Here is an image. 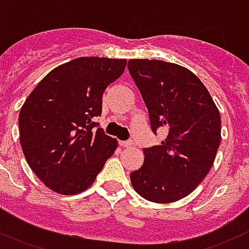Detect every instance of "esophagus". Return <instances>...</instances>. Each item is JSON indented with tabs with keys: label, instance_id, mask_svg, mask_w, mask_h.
Here are the masks:
<instances>
[{
	"label": "esophagus",
	"instance_id": "esophagus-1",
	"mask_svg": "<svg viewBox=\"0 0 249 249\" xmlns=\"http://www.w3.org/2000/svg\"><path fill=\"white\" fill-rule=\"evenodd\" d=\"M120 145H121L123 148H130V146L133 145V141H132V140H128V141H121Z\"/></svg>",
	"mask_w": 249,
	"mask_h": 249
}]
</instances>
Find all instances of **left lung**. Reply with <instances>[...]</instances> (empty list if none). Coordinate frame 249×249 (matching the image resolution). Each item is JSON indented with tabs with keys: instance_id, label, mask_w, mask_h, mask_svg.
I'll use <instances>...</instances> for the list:
<instances>
[{
	"instance_id": "obj_1",
	"label": "left lung",
	"mask_w": 249,
	"mask_h": 249,
	"mask_svg": "<svg viewBox=\"0 0 249 249\" xmlns=\"http://www.w3.org/2000/svg\"><path fill=\"white\" fill-rule=\"evenodd\" d=\"M128 68L153 132L167 130L160 145L143 149V165L130 173V182L146 200L176 202L193 193L213 167L220 145V113L187 68L156 59H130Z\"/></svg>"
}]
</instances>
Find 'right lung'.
I'll list each match as a JSON object with an SVG mask.
<instances>
[{
  "label": "right lung",
  "instance_id": "right-lung-1",
  "mask_svg": "<svg viewBox=\"0 0 249 249\" xmlns=\"http://www.w3.org/2000/svg\"><path fill=\"white\" fill-rule=\"evenodd\" d=\"M126 59L82 56L50 71L19 112V140L29 166L50 190L73 195L95 182L117 140L96 128L103 93Z\"/></svg>",
  "mask_w": 249,
  "mask_h": 249
}]
</instances>
